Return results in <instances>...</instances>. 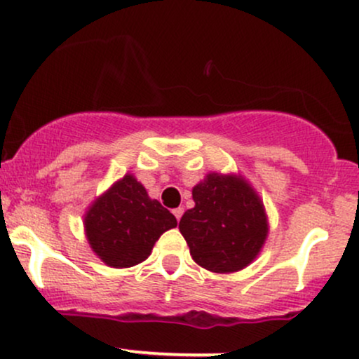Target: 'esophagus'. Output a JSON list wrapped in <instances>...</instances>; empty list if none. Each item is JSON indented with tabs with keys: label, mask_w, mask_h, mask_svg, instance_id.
<instances>
[{
	"label": "esophagus",
	"mask_w": 359,
	"mask_h": 359,
	"mask_svg": "<svg viewBox=\"0 0 359 359\" xmlns=\"http://www.w3.org/2000/svg\"><path fill=\"white\" fill-rule=\"evenodd\" d=\"M172 212H174V216L177 217V221H180V217H182V214H184V208H175Z\"/></svg>",
	"instance_id": "obj_1"
}]
</instances>
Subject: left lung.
Listing matches in <instances>:
<instances>
[{
    "label": "left lung",
    "instance_id": "8db88e82",
    "mask_svg": "<svg viewBox=\"0 0 359 359\" xmlns=\"http://www.w3.org/2000/svg\"><path fill=\"white\" fill-rule=\"evenodd\" d=\"M192 199L196 205L184 212L179 229L194 262L216 273L253 262L269 233L253 189L236 177L209 174L192 189Z\"/></svg>",
    "mask_w": 359,
    "mask_h": 359
}]
</instances>
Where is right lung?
I'll return each mask as SVG.
<instances>
[{"label": "right lung", "mask_w": 359, "mask_h": 359, "mask_svg": "<svg viewBox=\"0 0 359 359\" xmlns=\"http://www.w3.org/2000/svg\"><path fill=\"white\" fill-rule=\"evenodd\" d=\"M177 219L142 184L125 175L90 205L86 234L90 248L106 265L128 269L148 258L155 241Z\"/></svg>", "instance_id": "add662e5"}]
</instances>
